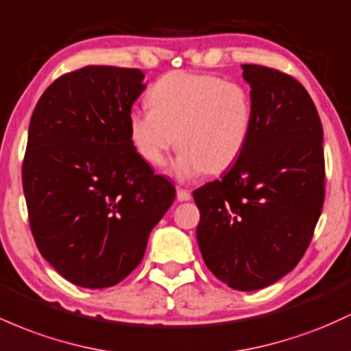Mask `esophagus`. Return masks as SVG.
<instances>
[{
    "instance_id": "34e87169",
    "label": "esophagus",
    "mask_w": 351,
    "mask_h": 351,
    "mask_svg": "<svg viewBox=\"0 0 351 351\" xmlns=\"http://www.w3.org/2000/svg\"><path fill=\"white\" fill-rule=\"evenodd\" d=\"M176 198H178V202H190L191 193L184 188H176Z\"/></svg>"
}]
</instances>
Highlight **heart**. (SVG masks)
<instances>
[{
	"mask_svg": "<svg viewBox=\"0 0 351 351\" xmlns=\"http://www.w3.org/2000/svg\"><path fill=\"white\" fill-rule=\"evenodd\" d=\"M149 110L126 117L130 143L146 163L161 167L178 145L171 165L178 178L228 169L252 136L255 110L248 88L215 75L173 71L146 95Z\"/></svg>",
	"mask_w": 351,
	"mask_h": 351,
	"instance_id": "heart-1",
	"label": "heart"
}]
</instances>
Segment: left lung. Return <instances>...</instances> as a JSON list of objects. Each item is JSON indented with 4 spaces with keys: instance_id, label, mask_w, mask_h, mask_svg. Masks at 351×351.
<instances>
[{
    "instance_id": "obj_1",
    "label": "left lung",
    "mask_w": 351,
    "mask_h": 351,
    "mask_svg": "<svg viewBox=\"0 0 351 351\" xmlns=\"http://www.w3.org/2000/svg\"><path fill=\"white\" fill-rule=\"evenodd\" d=\"M255 110L245 152L193 191L199 252L233 290L269 287L310 245L325 199L323 128L310 95L278 69L241 64Z\"/></svg>"
}]
</instances>
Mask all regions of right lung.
I'll list each match as a JSON object with an SVG mask.
<instances>
[{
	"mask_svg": "<svg viewBox=\"0 0 351 351\" xmlns=\"http://www.w3.org/2000/svg\"><path fill=\"white\" fill-rule=\"evenodd\" d=\"M140 69L84 66L41 95L28 130L23 190L41 256L68 282L108 288L143 260L175 186L130 143Z\"/></svg>",
	"mask_w": 351,
	"mask_h": 351,
	"instance_id": "1",
	"label": "right lung"
}]
</instances>
